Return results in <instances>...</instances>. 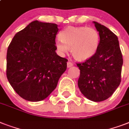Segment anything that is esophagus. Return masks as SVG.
Listing matches in <instances>:
<instances>
[{
  "label": "esophagus",
  "instance_id": "obj_1",
  "mask_svg": "<svg viewBox=\"0 0 129 129\" xmlns=\"http://www.w3.org/2000/svg\"><path fill=\"white\" fill-rule=\"evenodd\" d=\"M74 66V63L72 62H71V61H68V62L67 63V66L68 68H70V67L73 66Z\"/></svg>",
  "mask_w": 129,
  "mask_h": 129
}]
</instances>
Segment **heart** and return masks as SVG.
<instances>
[{
  "label": "heart",
  "instance_id": "obj_1",
  "mask_svg": "<svg viewBox=\"0 0 129 129\" xmlns=\"http://www.w3.org/2000/svg\"><path fill=\"white\" fill-rule=\"evenodd\" d=\"M59 39L55 43L57 50L62 54L71 48L73 57L84 61L92 57L98 49L100 35L96 29L87 27H70L61 31Z\"/></svg>",
  "mask_w": 129,
  "mask_h": 129
}]
</instances>
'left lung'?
<instances>
[{"label": "left lung", "mask_w": 129, "mask_h": 129, "mask_svg": "<svg viewBox=\"0 0 129 129\" xmlns=\"http://www.w3.org/2000/svg\"><path fill=\"white\" fill-rule=\"evenodd\" d=\"M94 23L99 32V45L92 57L77 63L80 70L78 85L88 99L101 102L120 85L123 59L117 36L104 25Z\"/></svg>", "instance_id": "left-lung-1"}]
</instances>
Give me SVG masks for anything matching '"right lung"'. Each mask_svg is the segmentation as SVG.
Listing matches in <instances>:
<instances>
[{"label": "right lung", "mask_w": 129, "mask_h": 129, "mask_svg": "<svg viewBox=\"0 0 129 129\" xmlns=\"http://www.w3.org/2000/svg\"><path fill=\"white\" fill-rule=\"evenodd\" d=\"M59 29L55 23L35 21L15 34L7 53V77L25 100H44L56 88L68 59L55 53Z\"/></svg>", "instance_id": "add662e5"}]
</instances>
